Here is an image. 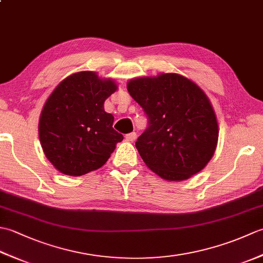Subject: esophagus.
I'll return each instance as SVG.
<instances>
[{"label": "esophagus", "instance_id": "esophagus-1", "mask_svg": "<svg viewBox=\"0 0 263 263\" xmlns=\"http://www.w3.org/2000/svg\"><path fill=\"white\" fill-rule=\"evenodd\" d=\"M125 139L127 141L130 142H133L137 139V133L136 132H132V133H128V135L125 136Z\"/></svg>", "mask_w": 263, "mask_h": 263}]
</instances>
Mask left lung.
Masks as SVG:
<instances>
[{
    "instance_id": "8db88e82",
    "label": "left lung",
    "mask_w": 263,
    "mask_h": 263,
    "mask_svg": "<svg viewBox=\"0 0 263 263\" xmlns=\"http://www.w3.org/2000/svg\"><path fill=\"white\" fill-rule=\"evenodd\" d=\"M127 91L149 119L136 142L144 164L166 181H184L202 171L219 136L202 89L181 74L160 73L131 79Z\"/></svg>"
}]
</instances>
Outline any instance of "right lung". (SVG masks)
Wrapping results in <instances>:
<instances>
[{
    "instance_id": "add662e5",
    "label": "right lung",
    "mask_w": 263,
    "mask_h": 263,
    "mask_svg": "<svg viewBox=\"0 0 263 263\" xmlns=\"http://www.w3.org/2000/svg\"><path fill=\"white\" fill-rule=\"evenodd\" d=\"M116 82L93 71L66 77L49 95L39 117V140L59 172L81 176L105 165L123 136L113 128L114 116L104 103Z\"/></svg>"
}]
</instances>
